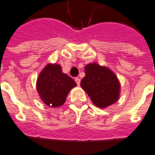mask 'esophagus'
I'll return each mask as SVG.
<instances>
[{
    "instance_id": "obj_1",
    "label": "esophagus",
    "mask_w": 155,
    "mask_h": 155,
    "mask_svg": "<svg viewBox=\"0 0 155 155\" xmlns=\"http://www.w3.org/2000/svg\"><path fill=\"white\" fill-rule=\"evenodd\" d=\"M75 81L76 82V84H77L78 86H80V78H78V77L75 78Z\"/></svg>"
}]
</instances>
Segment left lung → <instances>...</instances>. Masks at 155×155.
<instances>
[{
    "mask_svg": "<svg viewBox=\"0 0 155 155\" xmlns=\"http://www.w3.org/2000/svg\"><path fill=\"white\" fill-rule=\"evenodd\" d=\"M95 106L107 107L118 100L120 84L116 75L106 67L93 63L85 67V76L80 83Z\"/></svg>",
    "mask_w": 155,
    "mask_h": 155,
    "instance_id": "obj_1",
    "label": "left lung"
}]
</instances>
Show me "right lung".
I'll use <instances>...</instances> for the list:
<instances>
[{"label": "right lung", "mask_w": 155, "mask_h": 155, "mask_svg": "<svg viewBox=\"0 0 155 155\" xmlns=\"http://www.w3.org/2000/svg\"><path fill=\"white\" fill-rule=\"evenodd\" d=\"M76 83L58 64H48L43 69L36 83V88L47 106L57 107L64 104L69 91Z\"/></svg>", "instance_id": "right-lung-1"}]
</instances>
